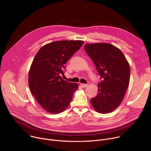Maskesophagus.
<instances>
[{"instance_id":"esophagus-1","label":"esophagus","mask_w":151,"mask_h":151,"mask_svg":"<svg viewBox=\"0 0 151 151\" xmlns=\"http://www.w3.org/2000/svg\"><path fill=\"white\" fill-rule=\"evenodd\" d=\"M81 87H82V88H85V87H87V86H88V84H87V83H81Z\"/></svg>"}]
</instances>
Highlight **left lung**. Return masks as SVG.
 I'll list each match as a JSON object with an SVG mask.
<instances>
[{
    "label": "left lung",
    "mask_w": 151,
    "mask_h": 151,
    "mask_svg": "<svg viewBox=\"0 0 151 151\" xmlns=\"http://www.w3.org/2000/svg\"><path fill=\"white\" fill-rule=\"evenodd\" d=\"M84 49L102 79L91 103L99 113L111 112L119 105L126 93L130 82V66L121 51L107 43L88 44Z\"/></svg>",
    "instance_id": "8db88e82"
}]
</instances>
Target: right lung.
I'll list each match as a JSON object with an SVG mask.
<instances>
[{
	"mask_svg": "<svg viewBox=\"0 0 151 151\" xmlns=\"http://www.w3.org/2000/svg\"><path fill=\"white\" fill-rule=\"evenodd\" d=\"M83 41L60 40L43 46L35 55L29 73L32 94L46 111L56 114L69 106L78 84L60 75L65 64L81 47Z\"/></svg>",
	"mask_w": 151,
	"mask_h": 151,
	"instance_id": "right-lung-1",
	"label": "right lung"
}]
</instances>
